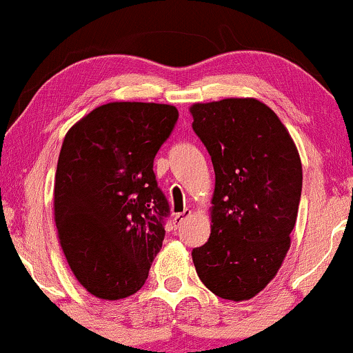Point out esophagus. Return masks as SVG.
Listing matches in <instances>:
<instances>
[{
  "instance_id": "esophagus-1",
  "label": "esophagus",
  "mask_w": 353,
  "mask_h": 353,
  "mask_svg": "<svg viewBox=\"0 0 353 353\" xmlns=\"http://www.w3.org/2000/svg\"><path fill=\"white\" fill-rule=\"evenodd\" d=\"M189 215H190V210H189V209H185L184 212H181V214H176V215H174V219H172L174 228H179L181 225H182V222H184V220L188 219Z\"/></svg>"
}]
</instances>
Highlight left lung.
Returning a JSON list of instances; mask_svg holds the SVG:
<instances>
[{
    "label": "left lung",
    "mask_w": 353,
    "mask_h": 353,
    "mask_svg": "<svg viewBox=\"0 0 353 353\" xmlns=\"http://www.w3.org/2000/svg\"><path fill=\"white\" fill-rule=\"evenodd\" d=\"M192 130L215 171L212 232L192 250L201 281L222 299H252L274 278L291 245L303 165L270 107L225 99L190 107Z\"/></svg>",
    "instance_id": "1"
}]
</instances>
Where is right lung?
Wrapping results in <instances>:
<instances>
[{
	"label": "right lung",
	"instance_id": "1",
	"mask_svg": "<svg viewBox=\"0 0 353 353\" xmlns=\"http://www.w3.org/2000/svg\"><path fill=\"white\" fill-rule=\"evenodd\" d=\"M172 105L113 101L67 131L54 184L59 240L90 294L117 301L141 290L171 214L152 164L172 133Z\"/></svg>",
	"mask_w": 353,
	"mask_h": 353
}]
</instances>
